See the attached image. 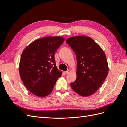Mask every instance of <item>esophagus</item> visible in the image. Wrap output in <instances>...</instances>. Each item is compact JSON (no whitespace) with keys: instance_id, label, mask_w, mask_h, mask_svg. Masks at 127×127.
<instances>
[{"instance_id":"1","label":"esophagus","mask_w":127,"mask_h":127,"mask_svg":"<svg viewBox=\"0 0 127 127\" xmlns=\"http://www.w3.org/2000/svg\"><path fill=\"white\" fill-rule=\"evenodd\" d=\"M70 72V70H68L67 71L65 72V74H69Z\"/></svg>"}]
</instances>
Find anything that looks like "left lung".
<instances>
[{
  "label": "left lung",
  "instance_id": "obj_1",
  "mask_svg": "<svg viewBox=\"0 0 127 127\" xmlns=\"http://www.w3.org/2000/svg\"><path fill=\"white\" fill-rule=\"evenodd\" d=\"M67 43L76 54L77 78L70 84L75 92L83 97L94 94L102 85L108 74V63L104 52L90 37L75 36Z\"/></svg>",
  "mask_w": 127,
  "mask_h": 127
}]
</instances>
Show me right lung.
<instances>
[{
    "instance_id": "1",
    "label": "right lung",
    "mask_w": 127,
    "mask_h": 127,
    "mask_svg": "<svg viewBox=\"0 0 127 127\" xmlns=\"http://www.w3.org/2000/svg\"><path fill=\"white\" fill-rule=\"evenodd\" d=\"M62 36H47L30 43L23 51L19 72L30 92L44 97L51 93L62 71L56 66L55 53L63 43Z\"/></svg>"
}]
</instances>
